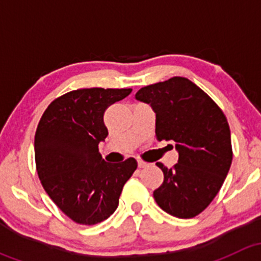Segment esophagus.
I'll return each instance as SVG.
<instances>
[{
  "label": "esophagus",
  "instance_id": "34e87169",
  "mask_svg": "<svg viewBox=\"0 0 261 261\" xmlns=\"http://www.w3.org/2000/svg\"><path fill=\"white\" fill-rule=\"evenodd\" d=\"M147 165V163L143 162V160H138V167L139 168H145Z\"/></svg>",
  "mask_w": 261,
  "mask_h": 261
}]
</instances>
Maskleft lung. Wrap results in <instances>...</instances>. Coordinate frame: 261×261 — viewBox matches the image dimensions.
<instances>
[{
	"label": "left lung",
	"mask_w": 261,
	"mask_h": 261,
	"mask_svg": "<svg viewBox=\"0 0 261 261\" xmlns=\"http://www.w3.org/2000/svg\"><path fill=\"white\" fill-rule=\"evenodd\" d=\"M135 98L155 112L158 140L175 141L179 155L174 168L156 163L164 181L154 191L155 202L175 217L199 215L218 193L232 162L225 115L199 87L183 77L143 87Z\"/></svg>",
	"instance_id": "obj_1"
}]
</instances>
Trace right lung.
<instances>
[{
    "instance_id": "add662e5",
    "label": "right lung",
    "mask_w": 261,
    "mask_h": 261,
    "mask_svg": "<svg viewBox=\"0 0 261 261\" xmlns=\"http://www.w3.org/2000/svg\"><path fill=\"white\" fill-rule=\"evenodd\" d=\"M131 91L69 92L49 105L36 128L35 162L41 184L53 202L81 225H96L109 218L138 168L134 158L112 164L98 151V144L109 135L105 111Z\"/></svg>"
}]
</instances>
